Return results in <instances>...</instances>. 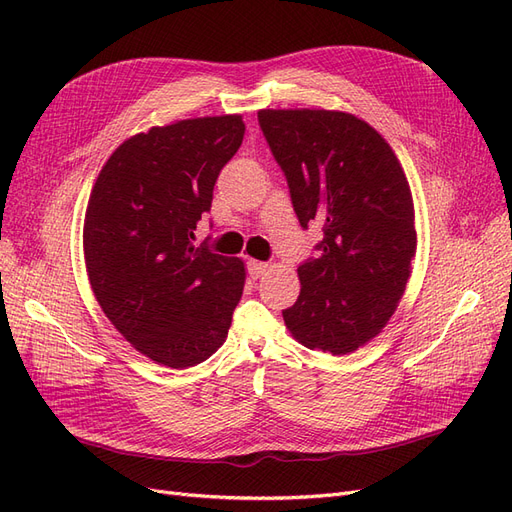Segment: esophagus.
<instances>
[{
  "label": "esophagus",
  "mask_w": 512,
  "mask_h": 512,
  "mask_svg": "<svg viewBox=\"0 0 512 512\" xmlns=\"http://www.w3.org/2000/svg\"><path fill=\"white\" fill-rule=\"evenodd\" d=\"M247 271H250L254 280H258V277H262L269 271V265H267V262H260V260H247Z\"/></svg>",
  "instance_id": "esophagus-1"
}]
</instances>
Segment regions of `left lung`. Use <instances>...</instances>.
Returning <instances> with one entry per match:
<instances>
[{
    "instance_id": "8db88e82",
    "label": "left lung",
    "mask_w": 512,
    "mask_h": 512,
    "mask_svg": "<svg viewBox=\"0 0 512 512\" xmlns=\"http://www.w3.org/2000/svg\"><path fill=\"white\" fill-rule=\"evenodd\" d=\"M299 224L322 226L318 258L299 265L301 292L282 316L309 350L348 354L395 314L416 252L414 203L395 151L342 111H258Z\"/></svg>"
}]
</instances>
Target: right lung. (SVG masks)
Segmentation results:
<instances>
[{
    "label": "right lung",
    "mask_w": 512,
    "mask_h": 512,
    "mask_svg": "<svg viewBox=\"0 0 512 512\" xmlns=\"http://www.w3.org/2000/svg\"><path fill=\"white\" fill-rule=\"evenodd\" d=\"M243 134L241 115L151 128L113 151L91 190L83 228L91 290L113 327L160 365L207 361L243 294V262L194 245Z\"/></svg>",
    "instance_id": "right-lung-1"
}]
</instances>
